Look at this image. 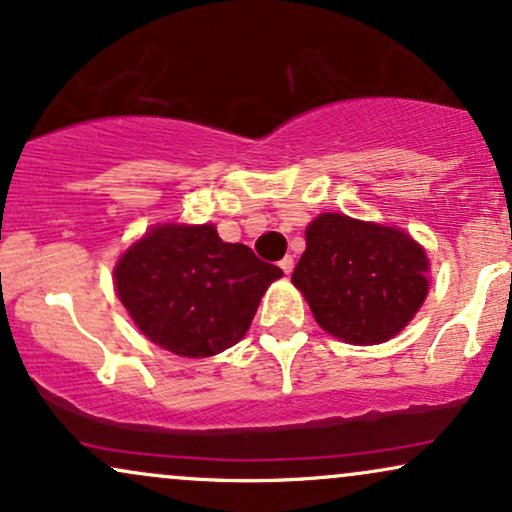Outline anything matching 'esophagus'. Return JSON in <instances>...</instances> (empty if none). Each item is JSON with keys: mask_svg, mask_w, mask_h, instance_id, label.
Wrapping results in <instances>:
<instances>
[{"mask_svg": "<svg viewBox=\"0 0 512 512\" xmlns=\"http://www.w3.org/2000/svg\"><path fill=\"white\" fill-rule=\"evenodd\" d=\"M279 267L283 269V274H291L293 272V257L291 255L283 257V260L279 262Z\"/></svg>", "mask_w": 512, "mask_h": 512, "instance_id": "obj_1", "label": "esophagus"}]
</instances>
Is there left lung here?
<instances>
[{"label": "left lung", "instance_id": "obj_1", "mask_svg": "<svg viewBox=\"0 0 512 512\" xmlns=\"http://www.w3.org/2000/svg\"><path fill=\"white\" fill-rule=\"evenodd\" d=\"M305 240L293 283L331 336L355 346L384 343L427 298V255L408 233L322 214Z\"/></svg>", "mask_w": 512, "mask_h": 512}]
</instances>
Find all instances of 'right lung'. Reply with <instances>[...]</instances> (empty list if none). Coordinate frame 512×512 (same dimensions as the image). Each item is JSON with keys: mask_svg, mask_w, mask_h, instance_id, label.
<instances>
[{"mask_svg": "<svg viewBox=\"0 0 512 512\" xmlns=\"http://www.w3.org/2000/svg\"><path fill=\"white\" fill-rule=\"evenodd\" d=\"M248 245L214 226H157L116 264V293L152 343L209 357L245 336L269 283L281 279Z\"/></svg>", "mask_w": 512, "mask_h": 512, "instance_id": "right-lung-1", "label": "right lung"}]
</instances>
